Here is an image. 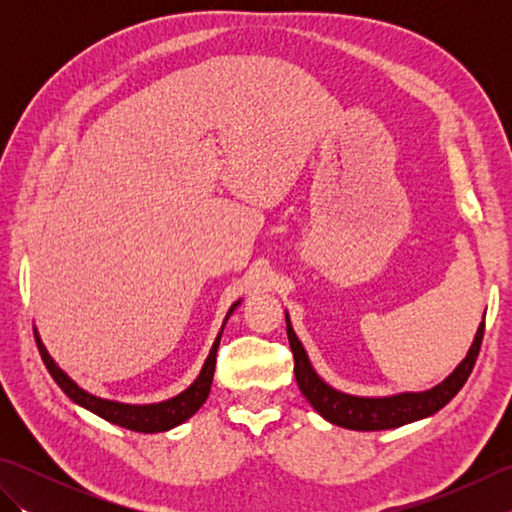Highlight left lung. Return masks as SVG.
Listing matches in <instances>:
<instances>
[{"mask_svg":"<svg viewBox=\"0 0 512 512\" xmlns=\"http://www.w3.org/2000/svg\"><path fill=\"white\" fill-rule=\"evenodd\" d=\"M286 332L290 341L292 356H295V378L301 394L308 398L310 405L317 409L321 416L336 424V427L354 429V431H383L396 429L402 424L416 422L440 411L447 402L464 387L466 378L471 376L475 358L480 354L484 339V321L477 328L473 345L464 361L453 369V372L442 380L440 385L427 391H405V394L383 396V398H365L350 396L343 391L330 387L325 380L314 372L310 358L303 350L301 341L292 330L288 312H286Z\"/></svg>","mask_w":512,"mask_h":512,"instance_id":"1","label":"left lung"}]
</instances>
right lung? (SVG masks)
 Returning a JSON list of instances; mask_svg holds the SVG:
<instances>
[{
	"label": "right lung",
	"instance_id": "1",
	"mask_svg": "<svg viewBox=\"0 0 512 512\" xmlns=\"http://www.w3.org/2000/svg\"><path fill=\"white\" fill-rule=\"evenodd\" d=\"M237 306H239V301H235L231 310L226 312L222 330H220V334H217L211 352H209V356H206V361L202 365V372H200L198 378L193 380V385L184 389L182 394L173 396L169 400L154 402V405H127V402L105 400V398L90 394V391H85V389L76 385L74 380L68 374H65L57 363L52 361V356L48 354L46 345L41 343L37 330H35V339H37V345H39V354L43 358V363H46L50 376L54 378V383H57L65 391V396L74 400L76 405H81L88 411L96 413V416H101L103 420L118 424V427H125L129 431L158 433V431H169L173 427H178V424H182L184 420H189L193 413L204 405V400L209 398L211 383H213V372H215L217 347H220L224 325H226L228 317H231Z\"/></svg>",
	"mask_w": 512,
	"mask_h": 512
}]
</instances>
